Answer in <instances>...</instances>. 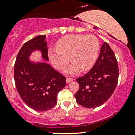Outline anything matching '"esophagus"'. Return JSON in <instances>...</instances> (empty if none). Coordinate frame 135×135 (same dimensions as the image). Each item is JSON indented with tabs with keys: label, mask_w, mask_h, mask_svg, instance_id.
I'll use <instances>...</instances> for the list:
<instances>
[{
	"label": "esophagus",
	"mask_w": 135,
	"mask_h": 135,
	"mask_svg": "<svg viewBox=\"0 0 135 135\" xmlns=\"http://www.w3.org/2000/svg\"><path fill=\"white\" fill-rule=\"evenodd\" d=\"M73 79L71 78H66V83H67V84H69V83H70L71 81H73Z\"/></svg>",
	"instance_id": "34e87169"
}]
</instances>
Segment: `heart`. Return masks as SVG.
<instances>
[{"label": "heart", "instance_id": "obj_1", "mask_svg": "<svg viewBox=\"0 0 135 135\" xmlns=\"http://www.w3.org/2000/svg\"><path fill=\"white\" fill-rule=\"evenodd\" d=\"M56 47V49L49 50L51 63L56 69L62 71L71 60L73 63L66 73L72 75L78 74L82 70L91 69L97 61L99 51L98 40L92 35H68L59 40Z\"/></svg>", "mask_w": 135, "mask_h": 135}]
</instances>
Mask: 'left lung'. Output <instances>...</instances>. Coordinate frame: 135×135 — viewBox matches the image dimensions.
Instances as JSON below:
<instances>
[{"label": "left lung", "instance_id": "1", "mask_svg": "<svg viewBox=\"0 0 135 135\" xmlns=\"http://www.w3.org/2000/svg\"><path fill=\"white\" fill-rule=\"evenodd\" d=\"M118 79L117 59L109 44L104 42L95 65L86 74L77 79L80 86L75 95L77 103L86 108L101 106L113 94Z\"/></svg>", "mask_w": 135, "mask_h": 135}]
</instances>
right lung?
Returning a JSON list of instances; mask_svg holds the SVG:
<instances>
[{"mask_svg": "<svg viewBox=\"0 0 135 135\" xmlns=\"http://www.w3.org/2000/svg\"><path fill=\"white\" fill-rule=\"evenodd\" d=\"M46 36H38L23 45L14 67L15 85L26 104L36 111L50 109L57 103V95L66 86V77L46 62L31 61V53L36 50L49 61Z\"/></svg>", "mask_w": 135, "mask_h": 135, "instance_id": "1", "label": "right lung"}]
</instances>
